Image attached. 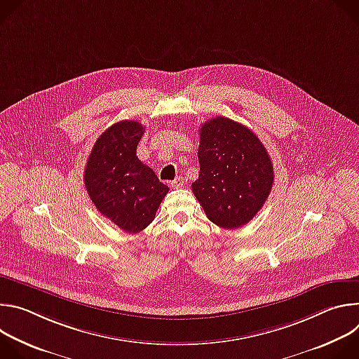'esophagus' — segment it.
<instances>
[{
  "instance_id": "esophagus-1",
  "label": "esophagus",
  "mask_w": 359,
  "mask_h": 359,
  "mask_svg": "<svg viewBox=\"0 0 359 359\" xmlns=\"http://www.w3.org/2000/svg\"><path fill=\"white\" fill-rule=\"evenodd\" d=\"M169 184H170V187H172V189H180V187H183L184 180H183V177H180V176H179V177H176L175 180H172Z\"/></svg>"
}]
</instances>
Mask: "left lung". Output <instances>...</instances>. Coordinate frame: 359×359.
I'll return each mask as SVG.
<instances>
[{
  "mask_svg": "<svg viewBox=\"0 0 359 359\" xmlns=\"http://www.w3.org/2000/svg\"><path fill=\"white\" fill-rule=\"evenodd\" d=\"M198 179L191 190L208 219L222 229L247 224L274 182L269 153L247 126L217 116L200 128Z\"/></svg>",
  "mask_w": 359,
  "mask_h": 359,
  "instance_id": "1",
  "label": "left lung"
}]
</instances>
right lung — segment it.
Returning <instances> with one entry per match:
<instances>
[{
    "label": "right lung",
    "mask_w": 359,
    "mask_h": 359,
    "mask_svg": "<svg viewBox=\"0 0 359 359\" xmlns=\"http://www.w3.org/2000/svg\"><path fill=\"white\" fill-rule=\"evenodd\" d=\"M144 126L121 121L102 133L85 168V187L96 209L126 233H139L155 220L169 187L136 156Z\"/></svg>",
    "instance_id": "add662e5"
}]
</instances>
